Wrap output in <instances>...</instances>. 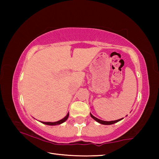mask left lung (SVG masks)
Instances as JSON below:
<instances>
[{
    "label": "left lung",
    "instance_id": "1",
    "mask_svg": "<svg viewBox=\"0 0 159 159\" xmlns=\"http://www.w3.org/2000/svg\"><path fill=\"white\" fill-rule=\"evenodd\" d=\"M90 116L92 117L94 120H96L97 122H98L99 123H100V124H102V125H111V124H114V123H117L118 121H120V120H121L123 118H120V119L118 120H111V121H105V120H100V119H98V118H96L94 116L90 114Z\"/></svg>",
    "mask_w": 159,
    "mask_h": 159
}]
</instances>
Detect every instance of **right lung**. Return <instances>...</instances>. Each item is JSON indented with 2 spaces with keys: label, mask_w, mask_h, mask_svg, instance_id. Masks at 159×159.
Listing matches in <instances>:
<instances>
[{
  "label": "right lung",
  "mask_w": 159,
  "mask_h": 159,
  "mask_svg": "<svg viewBox=\"0 0 159 159\" xmlns=\"http://www.w3.org/2000/svg\"><path fill=\"white\" fill-rule=\"evenodd\" d=\"M69 113L66 114V116L64 118H63L62 119H61L60 120H58V121H56V122H43L41 121L42 123H43V124L45 125H60L61 123H63L64 122H65L66 120L68 119L69 118Z\"/></svg>",
  "instance_id": "obj_1"
}]
</instances>
